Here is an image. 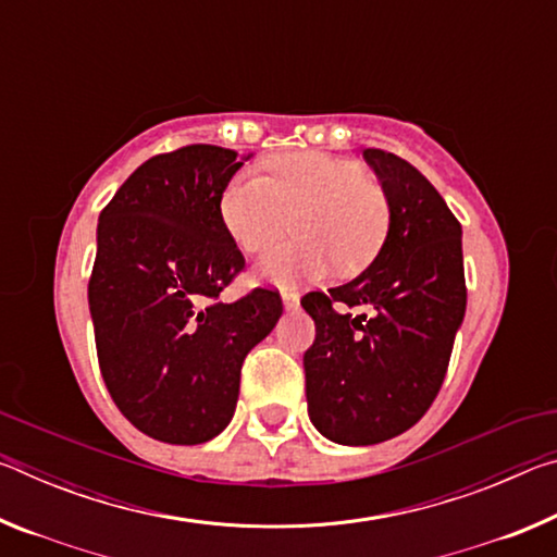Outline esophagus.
<instances>
[{
    "instance_id": "esophagus-1",
    "label": "esophagus",
    "mask_w": 557,
    "mask_h": 557,
    "mask_svg": "<svg viewBox=\"0 0 557 557\" xmlns=\"http://www.w3.org/2000/svg\"><path fill=\"white\" fill-rule=\"evenodd\" d=\"M282 307L287 309V312H292V309L299 307V295L297 292H282Z\"/></svg>"
}]
</instances>
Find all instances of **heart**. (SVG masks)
Listing matches in <instances>:
<instances>
[{"instance_id": "1", "label": "heart", "mask_w": 557, "mask_h": 557, "mask_svg": "<svg viewBox=\"0 0 557 557\" xmlns=\"http://www.w3.org/2000/svg\"><path fill=\"white\" fill-rule=\"evenodd\" d=\"M219 215L225 233L248 256H260L289 231L297 235L256 268L270 285L319 280L336 265L356 275L379 256L391 223L383 186L366 169L324 152H285L268 176L245 172L225 184Z\"/></svg>"}]
</instances>
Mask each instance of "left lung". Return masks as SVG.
Returning a JSON list of instances; mask_svg holds the SVG:
<instances>
[{"instance_id": "1", "label": "left lung", "mask_w": 557, "mask_h": 557, "mask_svg": "<svg viewBox=\"0 0 557 557\" xmlns=\"http://www.w3.org/2000/svg\"><path fill=\"white\" fill-rule=\"evenodd\" d=\"M363 159L391 203L379 256L356 280L301 299L317 338L305 354L312 425L336 445H379L410 430L445 381L465 322L461 225L410 162L383 149ZM366 306L372 317L348 315Z\"/></svg>"}]
</instances>
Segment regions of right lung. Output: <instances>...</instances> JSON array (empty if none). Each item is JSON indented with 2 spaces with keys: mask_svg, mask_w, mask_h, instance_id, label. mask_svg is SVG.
Masks as SVG:
<instances>
[{
  "mask_svg": "<svg viewBox=\"0 0 557 557\" xmlns=\"http://www.w3.org/2000/svg\"><path fill=\"white\" fill-rule=\"evenodd\" d=\"M250 157L191 145L147 159L98 219L88 305L102 381L132 425L169 445L228 428L245 356L282 314L272 289L215 301L245 265L219 201Z\"/></svg>",
  "mask_w": 557,
  "mask_h": 557,
  "instance_id": "add662e5",
  "label": "right lung"
}]
</instances>
